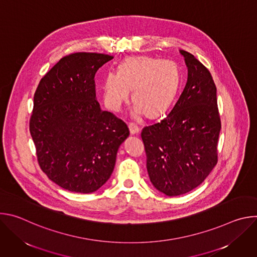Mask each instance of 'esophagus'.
I'll return each instance as SVG.
<instances>
[{
    "label": "esophagus",
    "mask_w": 257,
    "mask_h": 257,
    "mask_svg": "<svg viewBox=\"0 0 257 257\" xmlns=\"http://www.w3.org/2000/svg\"><path fill=\"white\" fill-rule=\"evenodd\" d=\"M129 130H130V133L132 135H135V134H137L140 131L139 127L136 124H134V123H130L129 124Z\"/></svg>",
    "instance_id": "1"
}]
</instances>
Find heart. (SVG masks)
<instances>
[{
  "instance_id": "b5f03b06",
  "label": "heart",
  "mask_w": 257,
  "mask_h": 257,
  "mask_svg": "<svg viewBox=\"0 0 257 257\" xmlns=\"http://www.w3.org/2000/svg\"><path fill=\"white\" fill-rule=\"evenodd\" d=\"M180 82V71L172 61L150 57L129 58L118 72L109 71L100 82L106 108L119 112L133 90L134 111L150 117L159 116L169 105Z\"/></svg>"
}]
</instances>
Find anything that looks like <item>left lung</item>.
<instances>
[{
  "mask_svg": "<svg viewBox=\"0 0 257 257\" xmlns=\"http://www.w3.org/2000/svg\"><path fill=\"white\" fill-rule=\"evenodd\" d=\"M180 53L188 68L186 85L167 117L141 132L151 182L168 196L193 190L209 175L222 127L210 72L192 54Z\"/></svg>",
  "mask_w": 257,
  "mask_h": 257,
  "instance_id": "left-lung-1",
  "label": "left lung"
}]
</instances>
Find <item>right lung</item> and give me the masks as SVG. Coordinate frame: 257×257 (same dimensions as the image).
<instances>
[{"instance_id":"obj_1","label":"right lung","mask_w":257,"mask_h":257,"mask_svg":"<svg viewBox=\"0 0 257 257\" xmlns=\"http://www.w3.org/2000/svg\"><path fill=\"white\" fill-rule=\"evenodd\" d=\"M114 57L74 53L63 57L41 79L33 97L29 131L43 172L60 187L91 193L111 177L126 123L101 111L96 71Z\"/></svg>"}]
</instances>
